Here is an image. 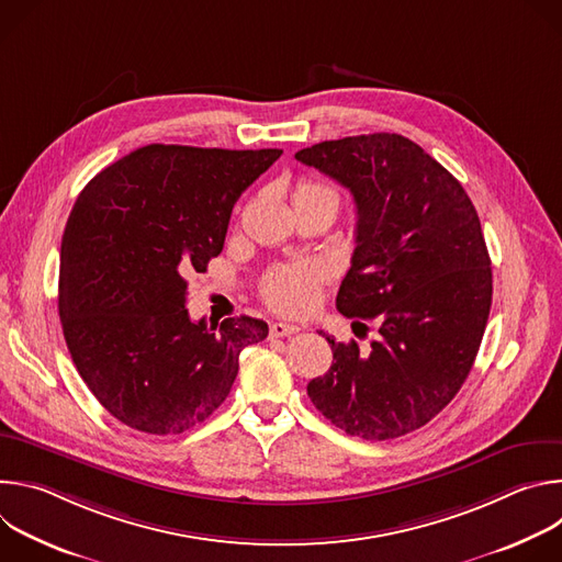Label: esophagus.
Wrapping results in <instances>:
<instances>
[{
  "instance_id": "esophagus-1",
  "label": "esophagus",
  "mask_w": 562,
  "mask_h": 562,
  "mask_svg": "<svg viewBox=\"0 0 562 562\" xmlns=\"http://www.w3.org/2000/svg\"><path fill=\"white\" fill-rule=\"evenodd\" d=\"M295 331H300L297 325H286V323H273L271 329H269V336L271 338H286V336H293Z\"/></svg>"
}]
</instances>
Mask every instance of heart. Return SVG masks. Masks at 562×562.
Returning a JSON list of instances; mask_svg holds the SVG:
<instances>
[{"label": "heart", "instance_id": "heart-1", "mask_svg": "<svg viewBox=\"0 0 562 562\" xmlns=\"http://www.w3.org/2000/svg\"><path fill=\"white\" fill-rule=\"evenodd\" d=\"M331 200L338 206L334 189L319 182H300L293 200ZM319 284V271L311 265H284L269 271L262 280L265 302L280 313H304L311 308Z\"/></svg>", "mask_w": 562, "mask_h": 562}]
</instances>
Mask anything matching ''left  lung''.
<instances>
[{"label":"left lung","instance_id":"left-lung-1","mask_svg":"<svg viewBox=\"0 0 562 562\" xmlns=\"http://www.w3.org/2000/svg\"><path fill=\"white\" fill-rule=\"evenodd\" d=\"M295 159L356 200V249L336 306L378 325L367 351L319 331L334 364L306 393L349 436L416 431L460 391L487 327L492 260L475 206L442 165L397 133L319 142Z\"/></svg>","mask_w":562,"mask_h":562}]
</instances>
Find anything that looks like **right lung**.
Instances as JSON below:
<instances>
[{"instance_id": "right-lung-1", "label": "right lung", "mask_w": 562, "mask_h": 562, "mask_svg": "<svg viewBox=\"0 0 562 562\" xmlns=\"http://www.w3.org/2000/svg\"><path fill=\"white\" fill-rule=\"evenodd\" d=\"M282 155L148 144L79 193L61 237L59 317L70 358L122 425L173 436L231 391L239 351L269 336L249 315L193 323L187 278L222 254L233 204Z\"/></svg>"}]
</instances>
